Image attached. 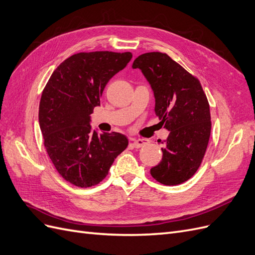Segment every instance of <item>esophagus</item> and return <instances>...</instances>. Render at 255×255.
I'll use <instances>...</instances> for the list:
<instances>
[{
  "instance_id": "1",
  "label": "esophagus",
  "mask_w": 255,
  "mask_h": 255,
  "mask_svg": "<svg viewBox=\"0 0 255 255\" xmlns=\"http://www.w3.org/2000/svg\"><path fill=\"white\" fill-rule=\"evenodd\" d=\"M146 142H148V140L145 139H132V141H130V145H132L133 148H140V146L144 145Z\"/></svg>"
}]
</instances>
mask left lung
Masks as SVG:
<instances>
[{"label": "left lung", "mask_w": 255, "mask_h": 255, "mask_svg": "<svg viewBox=\"0 0 255 255\" xmlns=\"http://www.w3.org/2000/svg\"><path fill=\"white\" fill-rule=\"evenodd\" d=\"M132 67L151 85L155 114L169 130L163 158L151 175L168 186L186 182L201 165L211 136L210 104L201 84L165 53H144Z\"/></svg>", "instance_id": "8db88e82"}]
</instances>
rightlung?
Listing matches in <instances>:
<instances>
[{
  "instance_id": "obj_1",
  "label": "right lung",
  "mask_w": 255,
  "mask_h": 255,
  "mask_svg": "<svg viewBox=\"0 0 255 255\" xmlns=\"http://www.w3.org/2000/svg\"><path fill=\"white\" fill-rule=\"evenodd\" d=\"M130 58V52L74 54L54 70L42 91L38 117L44 146L58 173L75 186L87 188L105 179L128 144L123 134L92 129L90 115L106 84Z\"/></svg>"
}]
</instances>
